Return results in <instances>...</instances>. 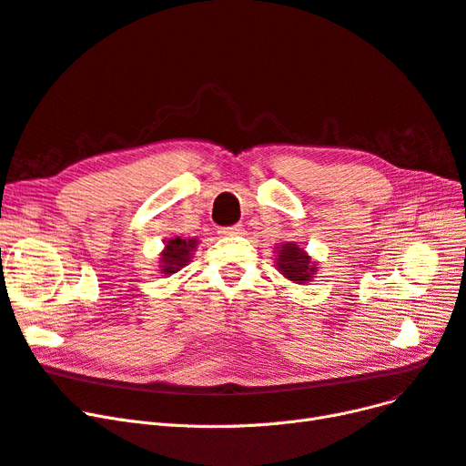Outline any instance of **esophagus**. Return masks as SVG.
Segmentation results:
<instances>
[{
    "mask_svg": "<svg viewBox=\"0 0 466 466\" xmlns=\"http://www.w3.org/2000/svg\"><path fill=\"white\" fill-rule=\"evenodd\" d=\"M220 236H238V234H244L242 224H234V227H222L218 228Z\"/></svg>",
    "mask_w": 466,
    "mask_h": 466,
    "instance_id": "obj_1",
    "label": "esophagus"
}]
</instances>
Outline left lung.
<instances>
[{
	"label": "left lung",
	"instance_id": "8db88e82",
	"mask_svg": "<svg viewBox=\"0 0 466 466\" xmlns=\"http://www.w3.org/2000/svg\"><path fill=\"white\" fill-rule=\"evenodd\" d=\"M279 251V261L277 267L284 274V277L296 284L311 282L315 279L317 265L311 261V257L305 253L296 242H288L277 248Z\"/></svg>",
	"mask_w": 466,
	"mask_h": 466
}]
</instances>
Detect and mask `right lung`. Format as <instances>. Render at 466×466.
Listing matches in <instances>:
<instances>
[{
  "label": "right lung",
  "instance_id": "1",
  "mask_svg": "<svg viewBox=\"0 0 466 466\" xmlns=\"http://www.w3.org/2000/svg\"><path fill=\"white\" fill-rule=\"evenodd\" d=\"M198 246V239L196 238H172L167 242L163 253H161V272L163 274H175L178 272L182 267H186L192 259V253L196 251Z\"/></svg>",
  "mask_w": 466,
  "mask_h": 466
}]
</instances>
